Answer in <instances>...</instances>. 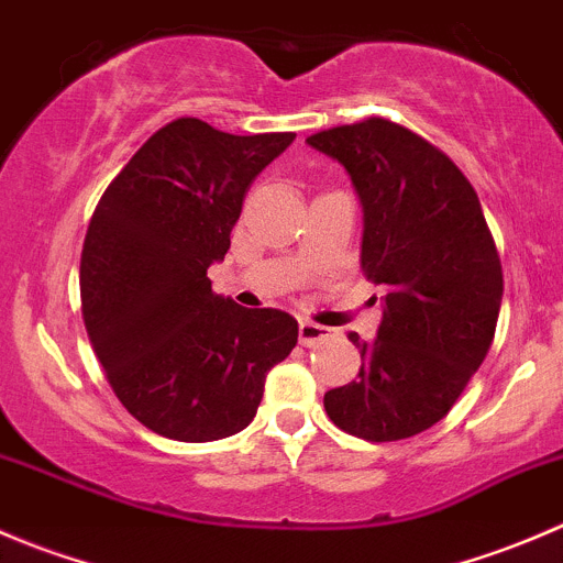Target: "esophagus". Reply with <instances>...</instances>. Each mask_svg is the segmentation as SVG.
<instances>
[{
	"mask_svg": "<svg viewBox=\"0 0 563 563\" xmlns=\"http://www.w3.org/2000/svg\"><path fill=\"white\" fill-rule=\"evenodd\" d=\"M329 338H332V329L321 327V323H313V321L299 323V343L308 345V349H313V345L323 343V340Z\"/></svg>",
	"mask_w": 563,
	"mask_h": 563,
	"instance_id": "1",
	"label": "esophagus"
}]
</instances>
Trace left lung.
Wrapping results in <instances>:
<instances>
[{
	"label": "left lung",
	"mask_w": 563,
	"mask_h": 563,
	"mask_svg": "<svg viewBox=\"0 0 563 563\" xmlns=\"http://www.w3.org/2000/svg\"><path fill=\"white\" fill-rule=\"evenodd\" d=\"M313 150L343 163L365 209L362 272L387 288L360 378L323 408L345 433L400 441L450 413L496 334L504 272L476 190L430 141L384 117L321 130Z\"/></svg>",
	"instance_id": "1"
}]
</instances>
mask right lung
Here are the masks:
<instances>
[{
  "instance_id": "add662e5",
  "label": "right lung",
  "mask_w": 563,
  "mask_h": 563,
  "mask_svg": "<svg viewBox=\"0 0 563 563\" xmlns=\"http://www.w3.org/2000/svg\"><path fill=\"white\" fill-rule=\"evenodd\" d=\"M294 133L163 124L106 187L81 250L89 343L124 408L152 433L218 441L253 422L266 373L297 345L283 310H245L207 269L231 247L253 179Z\"/></svg>"
}]
</instances>
